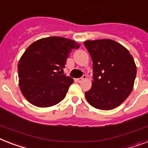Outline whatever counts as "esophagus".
<instances>
[{"label":"esophagus","instance_id":"1","mask_svg":"<svg viewBox=\"0 0 148 148\" xmlns=\"http://www.w3.org/2000/svg\"><path fill=\"white\" fill-rule=\"evenodd\" d=\"M86 75H85V74H84V75H83V77H80V78H77V82H81V81H82L83 80H84V79H86Z\"/></svg>","mask_w":148,"mask_h":148}]
</instances>
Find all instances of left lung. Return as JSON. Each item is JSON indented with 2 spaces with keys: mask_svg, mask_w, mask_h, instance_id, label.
I'll use <instances>...</instances> for the list:
<instances>
[{
  "mask_svg": "<svg viewBox=\"0 0 148 148\" xmlns=\"http://www.w3.org/2000/svg\"><path fill=\"white\" fill-rule=\"evenodd\" d=\"M93 61L92 87L85 92L92 106L110 110L121 105L132 91L137 68L127 49L112 39L84 42Z\"/></svg>",
  "mask_w": 148,
  "mask_h": 148,
  "instance_id": "8db88e82",
  "label": "left lung"
}]
</instances>
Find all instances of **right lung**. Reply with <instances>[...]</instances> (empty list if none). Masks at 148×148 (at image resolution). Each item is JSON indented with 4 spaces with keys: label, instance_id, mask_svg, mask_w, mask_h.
Instances as JSON below:
<instances>
[{
    "label": "right lung",
    "instance_id": "obj_1",
    "mask_svg": "<svg viewBox=\"0 0 148 148\" xmlns=\"http://www.w3.org/2000/svg\"><path fill=\"white\" fill-rule=\"evenodd\" d=\"M75 41L51 36L39 39L26 49L18 64L20 90L31 104L52 106L64 99L74 79L62 74Z\"/></svg>",
    "mask_w": 148,
    "mask_h": 148
}]
</instances>
